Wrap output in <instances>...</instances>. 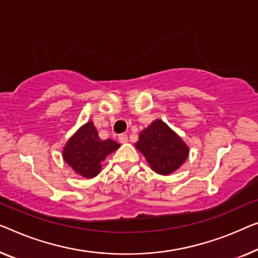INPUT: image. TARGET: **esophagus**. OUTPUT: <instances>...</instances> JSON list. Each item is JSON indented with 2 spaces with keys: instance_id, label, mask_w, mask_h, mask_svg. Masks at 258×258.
Segmentation results:
<instances>
[{
  "instance_id": "34e87169",
  "label": "esophagus",
  "mask_w": 258,
  "mask_h": 258,
  "mask_svg": "<svg viewBox=\"0 0 258 258\" xmlns=\"http://www.w3.org/2000/svg\"><path fill=\"white\" fill-rule=\"evenodd\" d=\"M118 139H119V141H120V144H125V142H127L128 138H127V136H126V134H120Z\"/></svg>"
}]
</instances>
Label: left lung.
<instances>
[{"label":"left lung","instance_id":"obj_1","mask_svg":"<svg viewBox=\"0 0 258 258\" xmlns=\"http://www.w3.org/2000/svg\"><path fill=\"white\" fill-rule=\"evenodd\" d=\"M134 146L145 156L152 170L163 176L179 169L190 152L182 138L161 119L142 130Z\"/></svg>","mask_w":258,"mask_h":258}]
</instances>
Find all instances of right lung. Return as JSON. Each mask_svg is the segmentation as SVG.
Listing matches in <instances>:
<instances>
[{"label": "right lung", "mask_w": 258, "mask_h": 258, "mask_svg": "<svg viewBox=\"0 0 258 258\" xmlns=\"http://www.w3.org/2000/svg\"><path fill=\"white\" fill-rule=\"evenodd\" d=\"M119 147L116 141L99 139L94 122L88 121L69 138L62 149V157L75 174L92 178L101 172L106 156Z\"/></svg>", "instance_id": "1"}]
</instances>
